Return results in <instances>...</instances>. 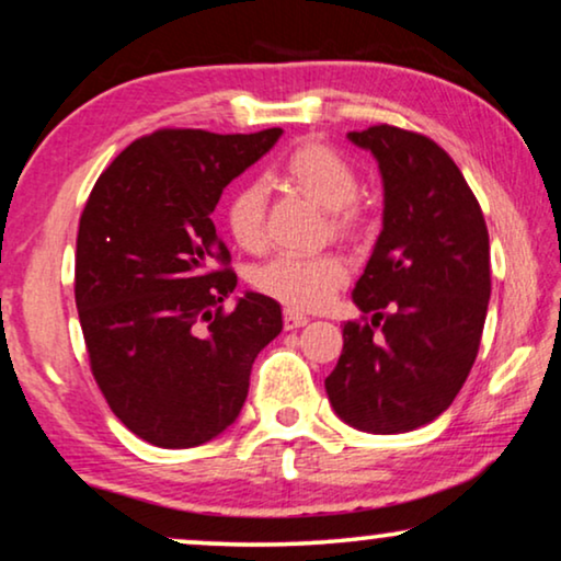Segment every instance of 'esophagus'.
<instances>
[{"label": "esophagus", "instance_id": "1", "mask_svg": "<svg viewBox=\"0 0 561 561\" xmlns=\"http://www.w3.org/2000/svg\"><path fill=\"white\" fill-rule=\"evenodd\" d=\"M307 322H309L307 314H298L294 309L283 311V327H286V330H298V327H304Z\"/></svg>", "mask_w": 561, "mask_h": 561}]
</instances>
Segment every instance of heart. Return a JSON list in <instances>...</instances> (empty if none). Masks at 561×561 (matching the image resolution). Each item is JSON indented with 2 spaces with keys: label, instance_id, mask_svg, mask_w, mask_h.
<instances>
[{
  "label": "heart",
  "instance_id": "b5f03b06",
  "mask_svg": "<svg viewBox=\"0 0 561 561\" xmlns=\"http://www.w3.org/2000/svg\"><path fill=\"white\" fill-rule=\"evenodd\" d=\"M283 180L327 210V231L334 239H355L368 227V206L358 195V172L337 149L322 141H301L280 164ZM227 229L247 252L267 247V198L263 183H239L224 206ZM347 263L337 252L280 254L254 273V288L288 309H322L345 286Z\"/></svg>",
  "mask_w": 561,
  "mask_h": 561
}]
</instances>
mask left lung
<instances>
[{
    "label": "left lung",
    "instance_id": "obj_1",
    "mask_svg": "<svg viewBox=\"0 0 561 561\" xmlns=\"http://www.w3.org/2000/svg\"><path fill=\"white\" fill-rule=\"evenodd\" d=\"M378 159L383 229L324 378L347 425L391 435L433 423L454 402L482 343L490 234L479 201L433 138L378 123L347 134Z\"/></svg>",
    "mask_w": 561,
    "mask_h": 561
}]
</instances>
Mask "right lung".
I'll use <instances>...</instances> for the list:
<instances>
[{
	"mask_svg": "<svg viewBox=\"0 0 561 561\" xmlns=\"http://www.w3.org/2000/svg\"><path fill=\"white\" fill-rule=\"evenodd\" d=\"M280 128H159L107 164L79 218L75 298L90 370L115 417L159 448L201 446L234 423L257 353L283 330L271 296L237 288L216 234L224 187Z\"/></svg>",
	"mask_w": 561,
	"mask_h": 561,
	"instance_id": "1",
	"label": "right lung"
}]
</instances>
